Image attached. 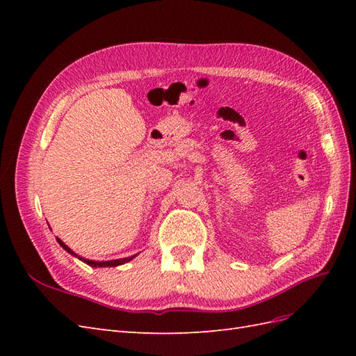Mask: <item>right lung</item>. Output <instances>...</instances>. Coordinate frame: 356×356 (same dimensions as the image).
<instances>
[{"label": "right lung", "mask_w": 356, "mask_h": 356, "mask_svg": "<svg viewBox=\"0 0 356 356\" xmlns=\"http://www.w3.org/2000/svg\"><path fill=\"white\" fill-rule=\"evenodd\" d=\"M56 241L59 242V245L63 248V250H65L67 252H70L71 255H74V257H77L79 260H81L83 263H86V264H89V266H92V267H114V266H120V264H124V263H127V261H131L132 258H135V255H132V257H127V258H118V260H111V261H92V260H88V258H83V257H79L77 254H75L74 251H71V248H68L65 243H63L60 239H58L56 238Z\"/></svg>", "instance_id": "add662e5"}]
</instances>
